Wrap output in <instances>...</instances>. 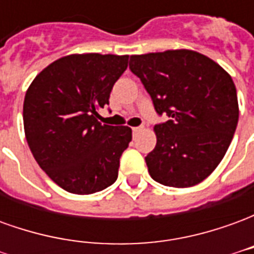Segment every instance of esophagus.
<instances>
[{
    "instance_id": "34e87169",
    "label": "esophagus",
    "mask_w": 254,
    "mask_h": 254,
    "mask_svg": "<svg viewBox=\"0 0 254 254\" xmlns=\"http://www.w3.org/2000/svg\"><path fill=\"white\" fill-rule=\"evenodd\" d=\"M143 127H133V129H132L133 133H138V132H140V130H143Z\"/></svg>"
}]
</instances>
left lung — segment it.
I'll list each match as a JSON object with an SVG mask.
<instances>
[{
  "label": "left lung",
  "mask_w": 254,
  "mask_h": 254,
  "mask_svg": "<svg viewBox=\"0 0 254 254\" xmlns=\"http://www.w3.org/2000/svg\"><path fill=\"white\" fill-rule=\"evenodd\" d=\"M129 67L151 95L158 114L156 145L145 156L162 185L189 188L204 181L229 149L238 124L234 81L218 63L188 49L130 56Z\"/></svg>",
  "instance_id": "1"
}]
</instances>
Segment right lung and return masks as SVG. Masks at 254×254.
I'll return each instance as SVG.
<instances>
[{"instance_id":"right-lung-1","label":"right lung","mask_w":254,"mask_h":254,"mask_svg":"<svg viewBox=\"0 0 254 254\" xmlns=\"http://www.w3.org/2000/svg\"><path fill=\"white\" fill-rule=\"evenodd\" d=\"M129 56L70 54L36 74L25 92L27 143L50 180L64 190L91 194L113 185L132 140L129 127L98 121Z\"/></svg>"}]
</instances>
